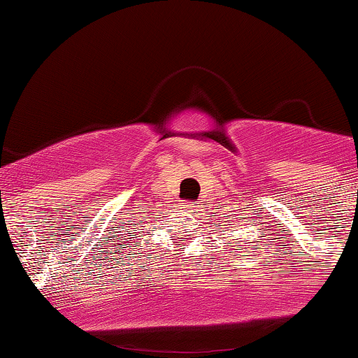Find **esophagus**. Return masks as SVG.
Wrapping results in <instances>:
<instances>
[{
    "instance_id": "34e87169",
    "label": "esophagus",
    "mask_w": 358,
    "mask_h": 358,
    "mask_svg": "<svg viewBox=\"0 0 358 358\" xmlns=\"http://www.w3.org/2000/svg\"><path fill=\"white\" fill-rule=\"evenodd\" d=\"M180 206H182L184 211L189 213V214H194L196 213V206L192 204V203H182Z\"/></svg>"
}]
</instances>
